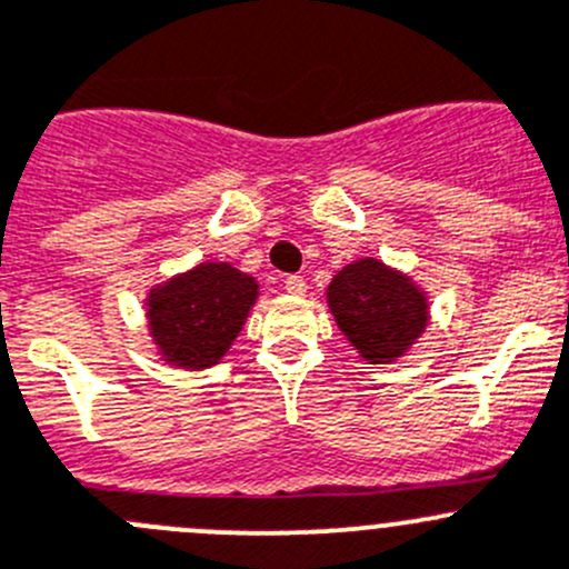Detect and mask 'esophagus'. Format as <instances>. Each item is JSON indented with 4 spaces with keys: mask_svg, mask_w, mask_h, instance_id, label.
I'll return each instance as SVG.
<instances>
[{
    "mask_svg": "<svg viewBox=\"0 0 569 569\" xmlns=\"http://www.w3.org/2000/svg\"><path fill=\"white\" fill-rule=\"evenodd\" d=\"M284 290H288L290 296H305L307 293L305 276H288V279H284Z\"/></svg>",
    "mask_w": 569,
    "mask_h": 569,
    "instance_id": "obj_1",
    "label": "esophagus"
}]
</instances>
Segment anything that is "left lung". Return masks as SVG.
Segmentation results:
<instances>
[{
    "instance_id": "1",
    "label": "left lung",
    "mask_w": 569,
    "mask_h": 569,
    "mask_svg": "<svg viewBox=\"0 0 569 569\" xmlns=\"http://www.w3.org/2000/svg\"><path fill=\"white\" fill-rule=\"evenodd\" d=\"M327 296L340 332L375 366L402 355L427 327L425 293L377 259L340 270Z\"/></svg>"
}]
</instances>
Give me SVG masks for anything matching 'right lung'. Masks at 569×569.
<instances>
[{"mask_svg": "<svg viewBox=\"0 0 569 569\" xmlns=\"http://www.w3.org/2000/svg\"><path fill=\"white\" fill-rule=\"evenodd\" d=\"M253 301L251 276L226 262H203L150 293V332L170 362L207 369L226 355Z\"/></svg>", "mask_w": 569, "mask_h": 569, "instance_id": "obj_1", "label": "right lung"}]
</instances>
